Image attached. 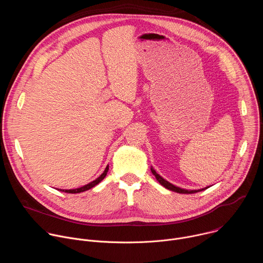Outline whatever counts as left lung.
I'll list each match as a JSON object with an SVG mask.
<instances>
[{
    "instance_id": "1",
    "label": "left lung",
    "mask_w": 263,
    "mask_h": 263,
    "mask_svg": "<svg viewBox=\"0 0 263 263\" xmlns=\"http://www.w3.org/2000/svg\"><path fill=\"white\" fill-rule=\"evenodd\" d=\"M151 172L153 173V175L156 177V180L162 185V186H164L165 189H167V190H170V191H173V192H175V193H179V194H196V193H198V192H202V191H204L205 189H203V190H198V191H187V190H183V189H180V187H177V186H175V185H173L172 183H170V182H167L166 180H164L161 176H159L157 173H156V171L153 168V167H151Z\"/></svg>"
}]
</instances>
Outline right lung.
Returning a JSON list of instances; mask_svg holds the SVG:
<instances>
[{"mask_svg":"<svg viewBox=\"0 0 263 263\" xmlns=\"http://www.w3.org/2000/svg\"><path fill=\"white\" fill-rule=\"evenodd\" d=\"M108 170H109V165L106 166L104 173H103L99 178H97L95 181H92V182H90V183H88V184H86V185H84V186H82V187H79V189H76V190H63V191L60 190V192H64V193H67V194H79V193L86 192V191L92 189V187H95L97 184H99V183L106 177V175H107V173H108ZM58 191H59V190H58Z\"/></svg>","mask_w":263,"mask_h":263,"instance_id":"1","label":"right lung"}]
</instances>
